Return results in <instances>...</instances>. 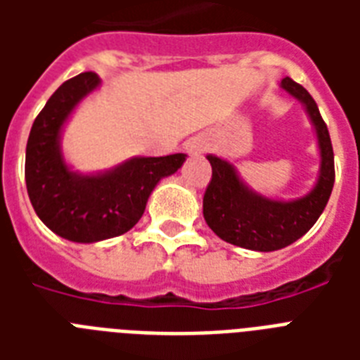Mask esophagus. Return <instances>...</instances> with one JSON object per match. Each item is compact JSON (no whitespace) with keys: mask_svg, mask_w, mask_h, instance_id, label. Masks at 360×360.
<instances>
[{"mask_svg":"<svg viewBox=\"0 0 360 360\" xmlns=\"http://www.w3.org/2000/svg\"><path fill=\"white\" fill-rule=\"evenodd\" d=\"M185 149L188 155H192V157H198V155H202V153L207 151L209 143L205 138H202V136H196V138H192V140L186 141Z\"/></svg>","mask_w":360,"mask_h":360,"instance_id":"esophagus-1","label":"esophagus"}]
</instances>
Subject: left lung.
<instances>
[{"mask_svg":"<svg viewBox=\"0 0 360 360\" xmlns=\"http://www.w3.org/2000/svg\"><path fill=\"white\" fill-rule=\"evenodd\" d=\"M280 87L302 104L318 140V179L304 196L291 200L265 196L240 177L228 158L207 155L213 179L203 196V219L220 239L246 250H280L301 239L323 213L335 185V155L318 104L290 76L280 82Z\"/></svg>","mask_w":360,"mask_h":360,"instance_id":"1","label":"left lung"}]
</instances>
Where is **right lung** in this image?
Returning <instances> with one entry per match:
<instances>
[{
	"label": "right lung",
	"instance_id": "add662e5",
	"mask_svg": "<svg viewBox=\"0 0 360 360\" xmlns=\"http://www.w3.org/2000/svg\"><path fill=\"white\" fill-rule=\"evenodd\" d=\"M101 87L95 72H82L58 87L37 115L25 147V185L42 224L72 243H98L132 228L155 186L174 175L185 153L130 157L114 168L78 172L63 155V130L86 97Z\"/></svg>",
	"mask_w": 360,
	"mask_h": 360
}]
</instances>
